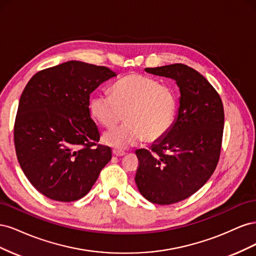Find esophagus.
<instances>
[{"label": "esophagus", "mask_w": 256, "mask_h": 256, "mask_svg": "<svg viewBox=\"0 0 256 256\" xmlns=\"http://www.w3.org/2000/svg\"><path fill=\"white\" fill-rule=\"evenodd\" d=\"M113 154L114 156H118V157H122V156H124V154H125V152L124 150H113Z\"/></svg>", "instance_id": "obj_1"}]
</instances>
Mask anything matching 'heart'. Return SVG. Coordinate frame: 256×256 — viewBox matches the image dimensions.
Instances as JSON below:
<instances>
[{"mask_svg":"<svg viewBox=\"0 0 256 256\" xmlns=\"http://www.w3.org/2000/svg\"><path fill=\"white\" fill-rule=\"evenodd\" d=\"M177 108L175 88L157 79L130 74L116 81L111 94L96 92L90 100L92 115L106 127L127 122L108 130L104 142L116 150H126L142 140L156 143L171 129Z\"/></svg>","mask_w":256,"mask_h":256,"instance_id":"b5f03b06","label":"heart"}]
</instances>
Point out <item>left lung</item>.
Wrapping results in <instances>:
<instances>
[{
  "instance_id": "1",
  "label": "left lung",
  "mask_w": 256,
  "mask_h": 256,
  "mask_svg": "<svg viewBox=\"0 0 256 256\" xmlns=\"http://www.w3.org/2000/svg\"><path fill=\"white\" fill-rule=\"evenodd\" d=\"M145 72L175 80L182 95L178 116L168 134L150 150H136L138 191L154 204L171 205L191 196L214 172L223 138V104L212 85L187 65Z\"/></svg>"
}]
</instances>
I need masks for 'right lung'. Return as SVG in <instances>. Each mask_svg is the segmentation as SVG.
Here are the masks:
<instances>
[{
	"mask_svg": "<svg viewBox=\"0 0 256 256\" xmlns=\"http://www.w3.org/2000/svg\"><path fill=\"white\" fill-rule=\"evenodd\" d=\"M106 66L78 60L35 74L23 90L14 125V142L23 173L42 194L74 202L92 189L112 158L98 144L90 95L116 76Z\"/></svg>",
	"mask_w": 256,
	"mask_h": 256,
	"instance_id": "obj_1",
	"label": "right lung"
}]
</instances>
